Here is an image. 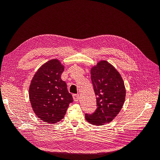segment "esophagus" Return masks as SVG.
Wrapping results in <instances>:
<instances>
[{
    "label": "esophagus",
    "instance_id": "34e87169",
    "mask_svg": "<svg viewBox=\"0 0 160 160\" xmlns=\"http://www.w3.org/2000/svg\"><path fill=\"white\" fill-rule=\"evenodd\" d=\"M72 98H73L75 101H78L79 100V95L78 94H74L72 95Z\"/></svg>",
    "mask_w": 160,
    "mask_h": 160
}]
</instances>
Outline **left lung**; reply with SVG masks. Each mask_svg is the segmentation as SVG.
Instances as JSON below:
<instances>
[{
  "mask_svg": "<svg viewBox=\"0 0 160 160\" xmlns=\"http://www.w3.org/2000/svg\"><path fill=\"white\" fill-rule=\"evenodd\" d=\"M91 78L97 109L85 114V119L95 125L110 123L118 115L125 102L126 91L119 72L107 61H100L91 69Z\"/></svg>",
  "mask_w": 160,
  "mask_h": 160,
  "instance_id": "obj_1",
  "label": "left lung"
}]
</instances>
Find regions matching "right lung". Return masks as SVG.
Returning <instances> with one entry per match:
<instances>
[{
	"label": "right lung",
	"mask_w": 160,
	"mask_h": 160,
	"mask_svg": "<svg viewBox=\"0 0 160 160\" xmlns=\"http://www.w3.org/2000/svg\"><path fill=\"white\" fill-rule=\"evenodd\" d=\"M64 66L57 59L43 64L33 76L29 87V99L34 113L43 122H59L66 113L72 97L61 78Z\"/></svg>",
	"instance_id": "obj_1"
}]
</instances>
